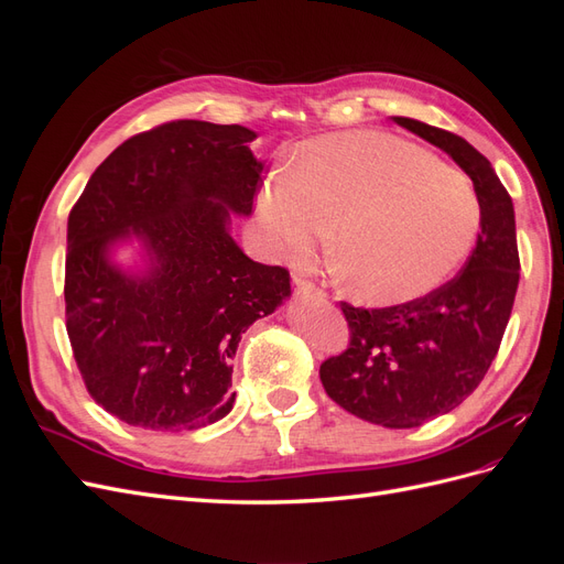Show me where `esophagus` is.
<instances>
[{"label": "esophagus", "instance_id": "esophagus-1", "mask_svg": "<svg viewBox=\"0 0 564 564\" xmlns=\"http://www.w3.org/2000/svg\"><path fill=\"white\" fill-rule=\"evenodd\" d=\"M294 294L299 296V299H324L327 294L322 292L319 286H315L313 282H308V280H303V278H294Z\"/></svg>", "mask_w": 564, "mask_h": 564}]
</instances>
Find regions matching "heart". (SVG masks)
Returning <instances> with one entry per match:
<instances>
[{
	"mask_svg": "<svg viewBox=\"0 0 564 564\" xmlns=\"http://www.w3.org/2000/svg\"><path fill=\"white\" fill-rule=\"evenodd\" d=\"M259 214L272 247L305 261L334 232L338 280L360 301L395 305L445 284L482 226L473 183L388 133L303 143L265 183Z\"/></svg>",
	"mask_w": 564,
	"mask_h": 564,
	"instance_id": "1",
	"label": "heart"
}]
</instances>
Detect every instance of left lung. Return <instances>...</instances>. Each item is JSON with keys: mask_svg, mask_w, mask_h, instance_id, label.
<instances>
[{"mask_svg": "<svg viewBox=\"0 0 564 564\" xmlns=\"http://www.w3.org/2000/svg\"><path fill=\"white\" fill-rule=\"evenodd\" d=\"M445 150L470 176L482 226L466 265L435 292L390 308L340 303L350 344L324 360L319 379L346 412L386 429H416L452 412L480 386L499 352L520 282L516 212L491 162L460 135L392 117Z\"/></svg>", "mask_w": 564, "mask_h": 564, "instance_id": "obj_1", "label": "left lung"}]
</instances>
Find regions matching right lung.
I'll list each match as a JSON object with an SVG mask.
<instances>
[{"instance_id":"obj_1","label":"right lung","mask_w":564,"mask_h":564,"mask_svg":"<svg viewBox=\"0 0 564 564\" xmlns=\"http://www.w3.org/2000/svg\"><path fill=\"white\" fill-rule=\"evenodd\" d=\"M253 139L199 119L135 133L67 218V336L89 395L119 421L174 433L224 419L242 334L292 296L289 270L230 235V212L249 216L261 185ZM131 236L149 256L139 276L109 259Z\"/></svg>"}]
</instances>
